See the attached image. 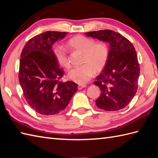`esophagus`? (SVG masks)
<instances>
[{
  "label": "esophagus",
  "instance_id": "1",
  "mask_svg": "<svg viewBox=\"0 0 158 158\" xmlns=\"http://www.w3.org/2000/svg\"><path fill=\"white\" fill-rule=\"evenodd\" d=\"M86 86V85H83V84H79V85L78 86V90H81V89H82V88H85Z\"/></svg>",
  "mask_w": 158,
  "mask_h": 158
}]
</instances>
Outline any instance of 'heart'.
<instances>
[{
  "instance_id": "heart-1",
  "label": "heart",
  "mask_w": 158,
  "mask_h": 158,
  "mask_svg": "<svg viewBox=\"0 0 158 158\" xmlns=\"http://www.w3.org/2000/svg\"><path fill=\"white\" fill-rule=\"evenodd\" d=\"M66 46L75 52L82 53L81 66L73 68L68 74V78L79 84H84L90 80L94 74L101 72L105 67L109 57V49L104 42H97L86 36L78 35L72 37ZM53 57L61 68L69 69L70 64L66 52L56 47L53 49Z\"/></svg>"
}]
</instances>
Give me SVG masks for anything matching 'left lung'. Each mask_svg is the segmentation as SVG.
I'll return each mask as SVG.
<instances>
[{"instance_id": "8db88e82", "label": "left lung", "mask_w": 158, "mask_h": 158, "mask_svg": "<svg viewBox=\"0 0 158 158\" xmlns=\"http://www.w3.org/2000/svg\"><path fill=\"white\" fill-rule=\"evenodd\" d=\"M84 34L110 45L106 66L94 82L101 91L96 105L106 111L125 108L136 94L140 73L133 44L122 35L112 30Z\"/></svg>"}]
</instances>
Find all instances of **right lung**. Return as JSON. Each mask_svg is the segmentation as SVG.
Masks as SVG:
<instances>
[{"mask_svg":"<svg viewBox=\"0 0 158 158\" xmlns=\"http://www.w3.org/2000/svg\"><path fill=\"white\" fill-rule=\"evenodd\" d=\"M68 33L46 31L30 39L22 50L19 64V83L27 102L44 115L60 113L77 91L78 84L62 82L64 71L53 57L52 45Z\"/></svg>","mask_w":158,"mask_h":158,"instance_id":"1","label":"right lung"}]
</instances>
